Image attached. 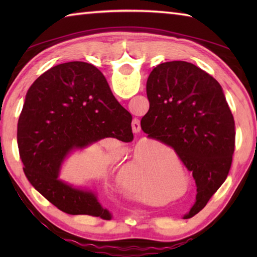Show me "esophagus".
Masks as SVG:
<instances>
[{"label": "esophagus", "mask_w": 257, "mask_h": 257, "mask_svg": "<svg viewBox=\"0 0 257 257\" xmlns=\"http://www.w3.org/2000/svg\"><path fill=\"white\" fill-rule=\"evenodd\" d=\"M132 127H133L134 134H138L139 132H141V122H139L138 119H134V120H133Z\"/></svg>", "instance_id": "34e87169"}]
</instances>
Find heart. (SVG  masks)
I'll return each instance as SVG.
<instances>
[{
    "label": "heart",
    "instance_id": "1",
    "mask_svg": "<svg viewBox=\"0 0 257 257\" xmlns=\"http://www.w3.org/2000/svg\"><path fill=\"white\" fill-rule=\"evenodd\" d=\"M156 153L164 154V156H155ZM129 182L128 187L137 194H146L149 191V184L158 186L173 185L180 179L179 171H184L179 156L176 152L167 146H159L154 142H142L133 147L129 152ZM169 155L176 161L169 158ZM156 159H154V156ZM127 158V156H125Z\"/></svg>",
    "mask_w": 257,
    "mask_h": 257
}]
</instances>
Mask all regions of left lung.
Returning a JSON list of instances; mask_svg holds the SVG:
<instances>
[{
  "label": "left lung",
  "instance_id": "left-lung-1",
  "mask_svg": "<svg viewBox=\"0 0 257 257\" xmlns=\"http://www.w3.org/2000/svg\"><path fill=\"white\" fill-rule=\"evenodd\" d=\"M150 110L141 125L149 138L175 150L196 182L190 211L206 205L229 175L236 127L222 87L186 61L156 66L146 82Z\"/></svg>",
  "mask_w": 257,
  "mask_h": 257
}]
</instances>
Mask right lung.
<instances>
[{
    "label": "right lung",
    "mask_w": 257,
    "mask_h": 257,
    "mask_svg": "<svg viewBox=\"0 0 257 257\" xmlns=\"http://www.w3.org/2000/svg\"><path fill=\"white\" fill-rule=\"evenodd\" d=\"M132 120L93 64L73 61L51 68L30 86L19 116L17 142L26 177L62 212L110 220L96 195L58 177L73 150L105 137L133 142Z\"/></svg>",
    "instance_id": "right-lung-1"
}]
</instances>
